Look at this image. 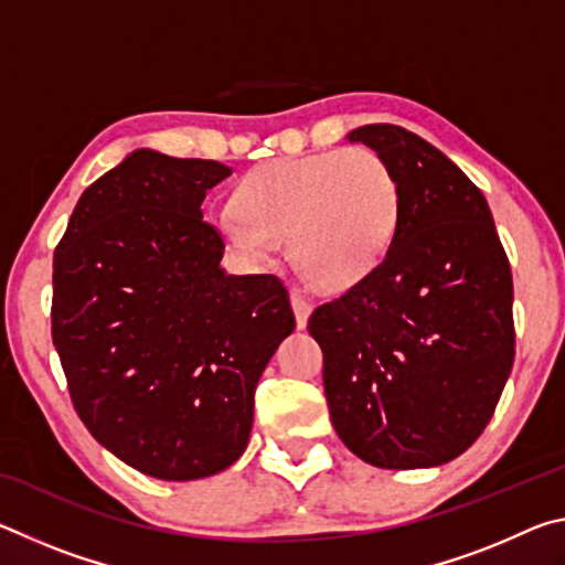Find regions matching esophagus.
I'll return each instance as SVG.
<instances>
[{
	"label": "esophagus",
	"instance_id": "34e87169",
	"mask_svg": "<svg viewBox=\"0 0 565 565\" xmlns=\"http://www.w3.org/2000/svg\"><path fill=\"white\" fill-rule=\"evenodd\" d=\"M291 306H294V317H296V327L303 329L306 321H309L311 313V301L299 289H291Z\"/></svg>",
	"mask_w": 565,
	"mask_h": 565
}]
</instances>
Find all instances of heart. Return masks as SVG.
<instances>
[{"mask_svg": "<svg viewBox=\"0 0 565 565\" xmlns=\"http://www.w3.org/2000/svg\"><path fill=\"white\" fill-rule=\"evenodd\" d=\"M222 234L264 259L286 242L291 266L319 291H349L374 276L396 242L404 189L374 149L269 159L244 171Z\"/></svg>", "mask_w": 565, "mask_h": 565, "instance_id": "1", "label": "heart"}]
</instances>
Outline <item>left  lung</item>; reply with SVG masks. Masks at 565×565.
Listing matches in <instances>:
<instances>
[{"mask_svg":"<svg viewBox=\"0 0 565 565\" xmlns=\"http://www.w3.org/2000/svg\"><path fill=\"white\" fill-rule=\"evenodd\" d=\"M349 141L394 167L404 214L376 274L309 317L331 424L371 466H441L483 434L511 374V264L481 189L436 147L394 124Z\"/></svg>","mask_w":565,"mask_h":565,"instance_id":"left-lung-1","label":"left lung"}]
</instances>
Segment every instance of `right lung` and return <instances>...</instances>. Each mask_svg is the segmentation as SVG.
Returning <instances> with one entry per match:
<instances>
[{
  "mask_svg": "<svg viewBox=\"0 0 565 565\" xmlns=\"http://www.w3.org/2000/svg\"><path fill=\"white\" fill-rule=\"evenodd\" d=\"M212 159L139 149L76 202L54 252L52 341L74 411L137 471L194 481L244 454L254 391L294 331L274 274H224Z\"/></svg>",
  "mask_w": 565,
  "mask_h": 565,
  "instance_id": "obj_1",
  "label": "right lung"
}]
</instances>
